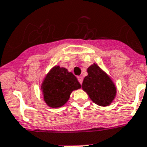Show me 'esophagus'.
Masks as SVG:
<instances>
[{
  "label": "esophagus",
  "instance_id": "34e87169",
  "mask_svg": "<svg viewBox=\"0 0 147 147\" xmlns=\"http://www.w3.org/2000/svg\"><path fill=\"white\" fill-rule=\"evenodd\" d=\"M78 80H79V82L82 84V81H83V78H82V76H78Z\"/></svg>",
  "mask_w": 147,
  "mask_h": 147
}]
</instances>
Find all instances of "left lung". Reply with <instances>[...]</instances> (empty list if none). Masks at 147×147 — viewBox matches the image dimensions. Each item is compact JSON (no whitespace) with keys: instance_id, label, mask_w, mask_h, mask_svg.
Returning a JSON list of instances; mask_svg holds the SVG:
<instances>
[{"instance_id":"1","label":"left lung","mask_w":147,"mask_h":147,"mask_svg":"<svg viewBox=\"0 0 147 147\" xmlns=\"http://www.w3.org/2000/svg\"><path fill=\"white\" fill-rule=\"evenodd\" d=\"M87 72L88 76L82 82V90L95 104L103 107L108 106L116 95L115 84L96 64L89 67Z\"/></svg>"}]
</instances>
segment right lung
Segmentation results:
<instances>
[{
	"label": "right lung",
	"mask_w": 147,
	"mask_h": 147,
	"mask_svg": "<svg viewBox=\"0 0 147 147\" xmlns=\"http://www.w3.org/2000/svg\"><path fill=\"white\" fill-rule=\"evenodd\" d=\"M81 87L78 79L66 68L55 66L47 76L43 84L44 101L51 107H60L68 100L71 93Z\"/></svg>",
	"instance_id": "add662e5"
}]
</instances>
